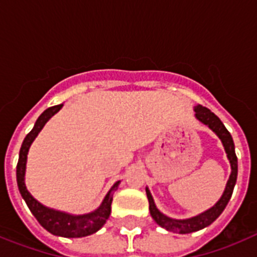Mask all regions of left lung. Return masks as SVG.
Instances as JSON below:
<instances>
[{"mask_svg": "<svg viewBox=\"0 0 257 257\" xmlns=\"http://www.w3.org/2000/svg\"><path fill=\"white\" fill-rule=\"evenodd\" d=\"M194 113H196L194 117H196L201 123L207 126L210 130H212L213 133L216 134L217 138L221 140L222 147L225 149L226 157H228L229 163H230L231 172L230 176H229V180L226 181L224 193H222V196L220 197L219 201H217L212 207L208 208V210L198 213L196 216L189 217V219H172V217L167 216V215L161 212V211L157 208L156 203H154V199L153 197H152V193L151 190H149V188H145L147 197H148L149 201V211H151V215L154 219V221H156L160 226L165 228L166 230L179 233V234H188V233L201 230V229L211 225V224L221 215L224 208L228 205L229 199H230L238 175V161L237 156H235L234 142H233V138H231L230 133L226 130V127L224 126V123H222L221 121H220V118L217 117L215 113L211 112L210 109L206 108V106H194Z\"/></svg>", "mask_w": 257, "mask_h": 257, "instance_id": "8db88e82", "label": "left lung"}]
</instances>
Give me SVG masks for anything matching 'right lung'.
Returning <instances> with one entry per match:
<instances>
[{"instance_id":"1","label":"right lung","mask_w":257,"mask_h":257,"mask_svg":"<svg viewBox=\"0 0 257 257\" xmlns=\"http://www.w3.org/2000/svg\"><path fill=\"white\" fill-rule=\"evenodd\" d=\"M61 106H63V104L47 108L37 118L32 131L26 136L19 152V161H18L17 166V181L23 199L26 201L27 206L29 207L31 212L35 215L36 219L38 220V222L47 231H50L54 235H59V237L81 238L94 234L105 224L109 215H110L113 193L118 189V185L121 181H115L113 184V187L109 189V192L106 193V196L104 197L103 202H101V205L96 210L88 213H83V215H72V213L64 212V211L46 207L28 192L26 187V169L29 148H31L32 143L35 142L38 134L41 133V130L44 128L45 124L47 123V121L60 110Z\"/></svg>"}]
</instances>
